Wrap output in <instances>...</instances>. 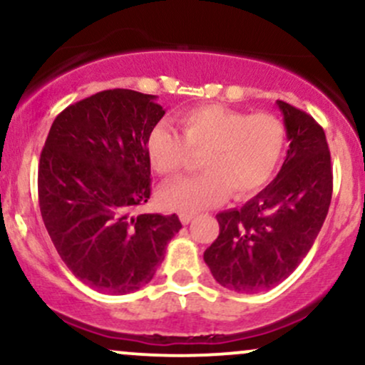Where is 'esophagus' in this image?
<instances>
[{
  "label": "esophagus",
  "instance_id": "1",
  "mask_svg": "<svg viewBox=\"0 0 365 365\" xmlns=\"http://www.w3.org/2000/svg\"><path fill=\"white\" fill-rule=\"evenodd\" d=\"M194 217H195L194 212H187V211L180 212V221H182L183 225H188L192 220H194Z\"/></svg>",
  "mask_w": 365,
  "mask_h": 365
}]
</instances>
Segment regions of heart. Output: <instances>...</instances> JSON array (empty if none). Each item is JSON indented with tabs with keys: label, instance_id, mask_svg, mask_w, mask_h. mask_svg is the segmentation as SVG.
<instances>
[{
	"label": "heart",
	"instance_id": "obj_1",
	"mask_svg": "<svg viewBox=\"0 0 365 365\" xmlns=\"http://www.w3.org/2000/svg\"><path fill=\"white\" fill-rule=\"evenodd\" d=\"M182 135L158 125L148 137L150 166L163 177L190 168L194 154L204 170L192 178L163 187L159 200L177 211L194 212L215 206L232 192L235 199L255 194L282 163L287 132L269 113L247 115L221 104L194 108L180 116Z\"/></svg>",
	"mask_w": 365,
	"mask_h": 365
}]
</instances>
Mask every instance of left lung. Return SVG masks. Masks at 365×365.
<instances>
[{
    "label": "left lung",
    "mask_w": 365,
    "mask_h": 365,
    "mask_svg": "<svg viewBox=\"0 0 365 365\" xmlns=\"http://www.w3.org/2000/svg\"><path fill=\"white\" fill-rule=\"evenodd\" d=\"M290 148L276 178L240 209L216 215L220 235L204 261L221 287L269 290L302 262L319 235L333 194L324 130L311 115L276 101Z\"/></svg>",
    "instance_id": "obj_1"
}]
</instances>
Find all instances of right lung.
Wrapping results in <instances>:
<instances>
[{
    "label": "right lung",
    "instance_id": "obj_1",
    "mask_svg": "<svg viewBox=\"0 0 365 365\" xmlns=\"http://www.w3.org/2000/svg\"><path fill=\"white\" fill-rule=\"evenodd\" d=\"M165 110L156 96L110 89L56 116L41 153L37 190L61 261L98 292L148 284L182 228L177 215H139L150 197L148 137Z\"/></svg>",
    "mask_w": 365,
    "mask_h": 365
}]
</instances>
